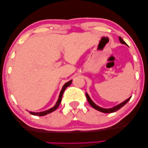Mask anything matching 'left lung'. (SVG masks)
<instances>
[{
  "label": "left lung",
  "instance_id": "8db88e82",
  "mask_svg": "<svg viewBox=\"0 0 148 148\" xmlns=\"http://www.w3.org/2000/svg\"><path fill=\"white\" fill-rule=\"evenodd\" d=\"M119 41H120V42H121V44H123V45H125L127 46V43L125 42L124 41V40L122 39V38H121V37H119ZM86 98H87L88 101V102H89V103L90 104V106H92V108H93L97 110V111H100V112H104V113H111V112H115V111H118V110H119V109L121 108L123 106L126 104V103H127L128 101H129L130 98H131V97H129V98H128V99H127L126 100H125L124 102H123L122 103H119V104H118V105H117V106L113 107V108H110V109H104V108H100V107H99V106H98L97 105H96L95 103L92 101V99H90V97H89L88 94L87 93H86Z\"/></svg>",
  "mask_w": 148,
  "mask_h": 148
}]
</instances>
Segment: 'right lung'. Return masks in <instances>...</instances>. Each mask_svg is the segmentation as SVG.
Segmentation results:
<instances>
[{"label": "right lung", "instance_id": "add662e5", "mask_svg": "<svg viewBox=\"0 0 148 148\" xmlns=\"http://www.w3.org/2000/svg\"><path fill=\"white\" fill-rule=\"evenodd\" d=\"M72 80L69 81V82L66 83L64 86H63L62 87V89L61 90L60 93V95H59V97H58V99L57 100V102H56V104L55 105L54 107H53L52 108L49 109L48 110H46V111H42V112H29L32 115H34V116H45L46 114H49V113H51L52 112H53L54 111H55V110L57 109L58 108V106L60 105V103H61V101H62V96H63V93H64L65 90L67 88L71 85V84L72 83Z\"/></svg>", "mask_w": 148, "mask_h": 148}]
</instances>
